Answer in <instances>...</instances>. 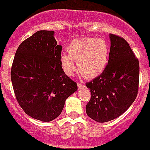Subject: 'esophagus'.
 <instances>
[{"instance_id": "obj_1", "label": "esophagus", "mask_w": 150, "mask_h": 150, "mask_svg": "<svg viewBox=\"0 0 150 150\" xmlns=\"http://www.w3.org/2000/svg\"><path fill=\"white\" fill-rule=\"evenodd\" d=\"M77 85H78L79 89H83L84 87V84L82 82H78L77 83Z\"/></svg>"}]
</instances>
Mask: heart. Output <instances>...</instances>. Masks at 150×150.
Segmentation results:
<instances>
[{"label":"heart","instance_id":"1","mask_svg":"<svg viewBox=\"0 0 150 150\" xmlns=\"http://www.w3.org/2000/svg\"><path fill=\"white\" fill-rule=\"evenodd\" d=\"M67 51L68 53H62L60 58L65 74L68 76L74 74L76 60L80 72L87 78H94L106 69L110 54V46L103 38H75L69 43Z\"/></svg>","mask_w":150,"mask_h":150}]
</instances>
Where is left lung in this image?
<instances>
[{"instance_id": "left-lung-1", "label": "left lung", "mask_w": 150, "mask_h": 150, "mask_svg": "<svg viewBox=\"0 0 150 150\" xmlns=\"http://www.w3.org/2000/svg\"><path fill=\"white\" fill-rule=\"evenodd\" d=\"M109 62L101 74L86 83L91 98L86 106L88 117L98 122L116 119L136 99L139 80V63L124 38L109 34Z\"/></svg>"}]
</instances>
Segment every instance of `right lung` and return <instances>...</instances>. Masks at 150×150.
Returning <instances> with one entry per match:
<instances>
[{
  "instance_id": "right-lung-1",
  "label": "right lung",
  "mask_w": 150,
  "mask_h": 150,
  "mask_svg": "<svg viewBox=\"0 0 150 150\" xmlns=\"http://www.w3.org/2000/svg\"><path fill=\"white\" fill-rule=\"evenodd\" d=\"M52 30H39L25 40L15 53L11 79L16 98L31 117L50 122L61 114L76 83L60 65L62 47Z\"/></svg>"
}]
</instances>
